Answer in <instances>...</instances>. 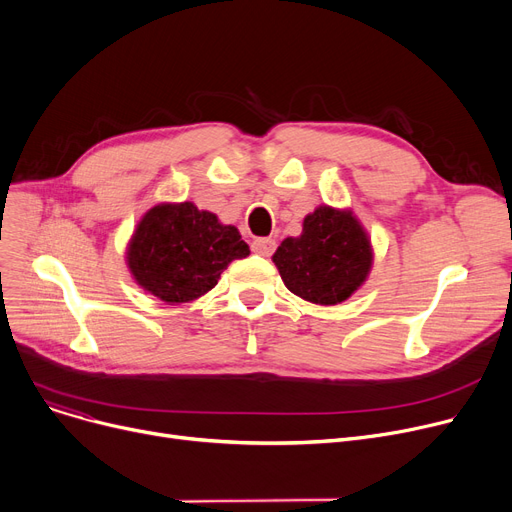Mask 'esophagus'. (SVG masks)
I'll use <instances>...</instances> for the list:
<instances>
[{"label":"esophagus","instance_id":"1","mask_svg":"<svg viewBox=\"0 0 512 512\" xmlns=\"http://www.w3.org/2000/svg\"><path fill=\"white\" fill-rule=\"evenodd\" d=\"M251 251L261 255V257H270L274 251H276V240L274 238H265V236H259L251 242Z\"/></svg>","mask_w":512,"mask_h":512}]
</instances>
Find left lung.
<instances>
[{"label": "left lung", "instance_id": "left-lung-1", "mask_svg": "<svg viewBox=\"0 0 512 512\" xmlns=\"http://www.w3.org/2000/svg\"><path fill=\"white\" fill-rule=\"evenodd\" d=\"M274 263L286 288L297 297L336 305L365 282L371 249L353 213L321 205L307 215L299 238L282 240Z\"/></svg>", "mask_w": 512, "mask_h": 512}]
</instances>
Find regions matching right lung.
<instances>
[{
	"mask_svg": "<svg viewBox=\"0 0 512 512\" xmlns=\"http://www.w3.org/2000/svg\"><path fill=\"white\" fill-rule=\"evenodd\" d=\"M249 253L234 226H224L211 211L184 201L149 209L126 259L134 280L157 299L188 303L218 284L230 261Z\"/></svg>",
	"mask_w": 512,
	"mask_h": 512,
	"instance_id": "add662e5",
	"label": "right lung"
}]
</instances>
